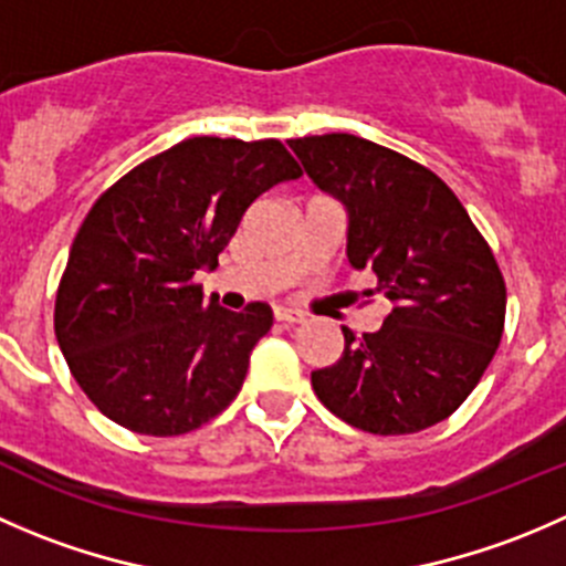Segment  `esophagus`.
I'll return each mask as SVG.
<instances>
[{"label":"esophagus","mask_w":566,"mask_h":566,"mask_svg":"<svg viewBox=\"0 0 566 566\" xmlns=\"http://www.w3.org/2000/svg\"><path fill=\"white\" fill-rule=\"evenodd\" d=\"M273 317H276L279 323H287V326H295V323L304 321V315H301V312L284 310V306H276V310H273Z\"/></svg>","instance_id":"esophagus-1"}]
</instances>
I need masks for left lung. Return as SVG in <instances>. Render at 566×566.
Returning a JSON list of instances; mask_svg holds the SVG:
<instances>
[{
    "mask_svg": "<svg viewBox=\"0 0 566 566\" xmlns=\"http://www.w3.org/2000/svg\"><path fill=\"white\" fill-rule=\"evenodd\" d=\"M321 190L348 210V260L392 301L378 332L312 373L332 415L367 434H417L451 417L490 367L506 282L451 188L420 163L348 132L290 140Z\"/></svg>",
    "mask_w": 566,
    "mask_h": 566,
    "instance_id": "obj_1",
    "label": "left lung"
}]
</instances>
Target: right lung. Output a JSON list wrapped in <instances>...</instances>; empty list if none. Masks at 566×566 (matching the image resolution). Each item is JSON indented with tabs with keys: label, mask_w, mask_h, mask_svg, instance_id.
Listing matches in <instances>:
<instances>
[{
	"label": "right lung",
	"mask_w": 566,
	"mask_h": 566,
	"mask_svg": "<svg viewBox=\"0 0 566 566\" xmlns=\"http://www.w3.org/2000/svg\"><path fill=\"white\" fill-rule=\"evenodd\" d=\"M282 140L188 137L109 185L87 210L54 298V334L91 403L135 434L179 437L221 415L273 326L271 306L207 304L245 210L298 179Z\"/></svg>",
	"instance_id": "right-lung-1"
}]
</instances>
